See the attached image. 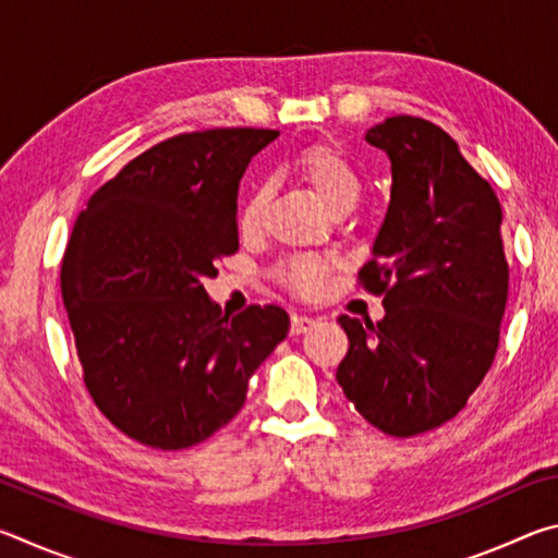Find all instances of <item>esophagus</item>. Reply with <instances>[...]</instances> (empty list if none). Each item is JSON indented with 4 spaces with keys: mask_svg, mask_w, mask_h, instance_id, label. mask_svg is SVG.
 Here are the masks:
<instances>
[{
    "mask_svg": "<svg viewBox=\"0 0 558 558\" xmlns=\"http://www.w3.org/2000/svg\"><path fill=\"white\" fill-rule=\"evenodd\" d=\"M317 325L315 317H307V315H292L290 319V335H305L310 332Z\"/></svg>",
    "mask_w": 558,
    "mask_h": 558,
    "instance_id": "1",
    "label": "esophagus"
}]
</instances>
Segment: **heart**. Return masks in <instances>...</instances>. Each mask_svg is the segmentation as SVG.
Instances as JSON below:
<instances>
[{
  "label": "heart",
  "instance_id": "1",
  "mask_svg": "<svg viewBox=\"0 0 558 558\" xmlns=\"http://www.w3.org/2000/svg\"><path fill=\"white\" fill-rule=\"evenodd\" d=\"M298 174L305 179L310 189L323 199L329 211L352 209L359 194H362V177L342 149L335 145H310L295 157ZM268 186L256 184L245 196L239 209V229L245 235L260 231L263 214L268 206ZM337 268L335 256H319V253H300L282 260L276 268L280 286L295 292L300 298H317L327 288L329 272Z\"/></svg>",
  "mask_w": 558,
  "mask_h": 558
}]
</instances>
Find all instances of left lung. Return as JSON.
Wrapping results in <instances>:
<instances>
[{"instance_id": "left-lung-1", "label": "left lung", "mask_w": 558, "mask_h": 558, "mask_svg": "<svg viewBox=\"0 0 558 558\" xmlns=\"http://www.w3.org/2000/svg\"><path fill=\"white\" fill-rule=\"evenodd\" d=\"M366 143L391 159V202L359 286L384 298L379 323L342 315L337 381L384 433L411 438L465 409L493 366L509 266L502 206L446 130L386 118Z\"/></svg>"}]
</instances>
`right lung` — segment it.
Instances as JSON below:
<instances>
[{
	"mask_svg": "<svg viewBox=\"0 0 558 558\" xmlns=\"http://www.w3.org/2000/svg\"><path fill=\"white\" fill-rule=\"evenodd\" d=\"M278 130L182 132L145 149L81 211L61 263L63 305L100 413L128 438L184 450L241 411L288 337L278 305L221 315L204 290L239 251L235 196Z\"/></svg>",
	"mask_w": 558,
	"mask_h": 558,
	"instance_id": "obj_1",
	"label": "right lung"
}]
</instances>
